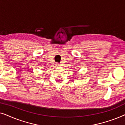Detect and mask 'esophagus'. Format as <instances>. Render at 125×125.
I'll return each mask as SVG.
<instances>
[{"mask_svg":"<svg viewBox=\"0 0 125 125\" xmlns=\"http://www.w3.org/2000/svg\"><path fill=\"white\" fill-rule=\"evenodd\" d=\"M56 66H60V64L59 63H56Z\"/></svg>","mask_w":125,"mask_h":125,"instance_id":"esophagus-1","label":"esophagus"}]
</instances>
